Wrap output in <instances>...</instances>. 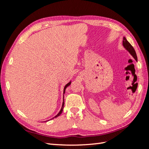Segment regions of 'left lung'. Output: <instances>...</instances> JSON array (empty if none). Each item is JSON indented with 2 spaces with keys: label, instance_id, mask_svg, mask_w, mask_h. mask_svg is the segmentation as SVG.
<instances>
[{
  "label": "left lung",
  "instance_id": "obj_1",
  "mask_svg": "<svg viewBox=\"0 0 149 149\" xmlns=\"http://www.w3.org/2000/svg\"><path fill=\"white\" fill-rule=\"evenodd\" d=\"M123 46L125 48V49H127V50L130 54H131V55L134 58V59L136 61H137V57L136 51H135V49L133 48V47L129 43V42L127 40H126V38L125 37H124V38H123Z\"/></svg>",
  "mask_w": 149,
  "mask_h": 149
}]
</instances>
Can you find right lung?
<instances>
[{"label": "right lung", "mask_w": 149, "mask_h": 149, "mask_svg": "<svg viewBox=\"0 0 149 149\" xmlns=\"http://www.w3.org/2000/svg\"><path fill=\"white\" fill-rule=\"evenodd\" d=\"M71 84V82H70V83H68L65 86V88H64V91H63V94H65V89H66V88L68 86L70 85ZM64 104H65V102H64V100H63V104H62V107H61V110H60V111L59 112V113H58L56 116H55L54 117V118H53L52 119H54L55 118H56V117H58V116H59L61 113H62V112H63V108H64Z\"/></svg>", "instance_id": "add662e5"}]
</instances>
